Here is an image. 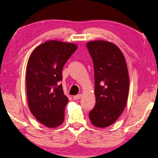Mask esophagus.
I'll list each match as a JSON object with an SVG mask.
<instances>
[{
    "label": "esophagus",
    "instance_id": "1",
    "mask_svg": "<svg viewBox=\"0 0 158 158\" xmlns=\"http://www.w3.org/2000/svg\"><path fill=\"white\" fill-rule=\"evenodd\" d=\"M81 96H82L81 94H79L73 96V99H74V100H79V99L81 98Z\"/></svg>",
    "mask_w": 158,
    "mask_h": 158
}]
</instances>
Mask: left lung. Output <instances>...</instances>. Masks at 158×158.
<instances>
[{
	"instance_id": "obj_1",
	"label": "left lung",
	"mask_w": 158,
	"mask_h": 158,
	"mask_svg": "<svg viewBox=\"0 0 158 158\" xmlns=\"http://www.w3.org/2000/svg\"><path fill=\"white\" fill-rule=\"evenodd\" d=\"M87 47L94 67L96 105L89 112L97 128L112 125L123 112L128 101L129 76L125 57L114 44L96 40Z\"/></svg>"
}]
</instances>
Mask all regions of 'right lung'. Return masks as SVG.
Here are the masks:
<instances>
[{"mask_svg":"<svg viewBox=\"0 0 158 158\" xmlns=\"http://www.w3.org/2000/svg\"><path fill=\"white\" fill-rule=\"evenodd\" d=\"M76 44L50 40L39 45L30 54L26 66V90L29 109L34 117L50 128L64 119L69 99L63 92L64 65L76 51Z\"/></svg>","mask_w":158,"mask_h":158,"instance_id":"obj_1","label":"right lung"}]
</instances>
